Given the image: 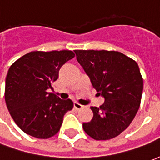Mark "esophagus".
<instances>
[{"instance_id":"1","label":"esophagus","mask_w":160,"mask_h":160,"mask_svg":"<svg viewBox=\"0 0 160 160\" xmlns=\"http://www.w3.org/2000/svg\"><path fill=\"white\" fill-rule=\"evenodd\" d=\"M73 107L75 108L76 110H80V109L83 108V105H81V104H79V103H77V102H74V103H73Z\"/></svg>"}]
</instances>
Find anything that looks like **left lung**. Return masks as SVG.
I'll return each mask as SVG.
<instances>
[{
	"instance_id": "left-lung-1",
	"label": "left lung",
	"mask_w": 160,
	"mask_h": 160,
	"mask_svg": "<svg viewBox=\"0 0 160 160\" xmlns=\"http://www.w3.org/2000/svg\"><path fill=\"white\" fill-rule=\"evenodd\" d=\"M74 52L92 87L104 98L101 106L91 107L93 117L84 122V130L98 141L116 137L129 126L140 107L143 80L139 66L118 51Z\"/></svg>"
}]
</instances>
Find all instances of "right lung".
I'll return each instance as SVG.
<instances>
[{"label": "right lung", "instance_id": "add662e5", "mask_svg": "<svg viewBox=\"0 0 160 160\" xmlns=\"http://www.w3.org/2000/svg\"><path fill=\"white\" fill-rule=\"evenodd\" d=\"M71 50L32 51L9 68L6 78L5 100L15 123L26 134L48 139L60 130L66 112L73 109L71 99L63 100L51 92L63 64L74 57Z\"/></svg>", "mask_w": 160, "mask_h": 160}]
</instances>
